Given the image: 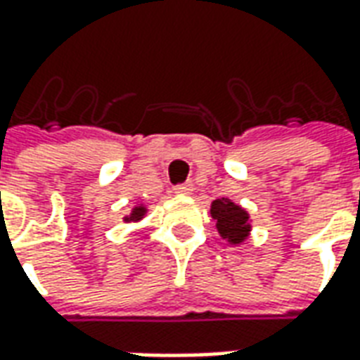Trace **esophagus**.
Returning <instances> with one entry per match:
<instances>
[{"mask_svg":"<svg viewBox=\"0 0 360 360\" xmlns=\"http://www.w3.org/2000/svg\"><path fill=\"white\" fill-rule=\"evenodd\" d=\"M177 195H191L193 193V183H181V185H175L173 188Z\"/></svg>","mask_w":360,"mask_h":360,"instance_id":"34e87169","label":"esophagus"}]
</instances>
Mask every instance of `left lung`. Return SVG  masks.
Returning <instances> with one entry per match:
<instances>
[{
  "instance_id": "obj_1",
  "label": "left lung",
  "mask_w": 360,
  "mask_h": 360,
  "mask_svg": "<svg viewBox=\"0 0 360 360\" xmlns=\"http://www.w3.org/2000/svg\"><path fill=\"white\" fill-rule=\"evenodd\" d=\"M212 218L218 224L219 235L229 243H241L249 233V216L237 204L229 200H214L212 202Z\"/></svg>"
}]
</instances>
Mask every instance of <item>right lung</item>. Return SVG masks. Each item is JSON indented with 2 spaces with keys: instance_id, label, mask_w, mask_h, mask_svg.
<instances>
[{
  "instance_id": "obj_1",
  "label": "right lung",
  "mask_w": 360,
  "mask_h": 360,
  "mask_svg": "<svg viewBox=\"0 0 360 360\" xmlns=\"http://www.w3.org/2000/svg\"><path fill=\"white\" fill-rule=\"evenodd\" d=\"M142 214H144V208H134V212H133V216H131V219H139L142 216Z\"/></svg>"
}]
</instances>
